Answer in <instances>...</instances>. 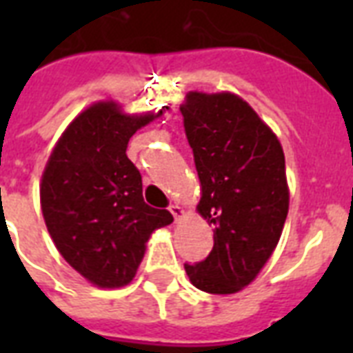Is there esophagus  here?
Here are the masks:
<instances>
[{
    "label": "esophagus",
    "instance_id": "esophagus-1",
    "mask_svg": "<svg viewBox=\"0 0 353 353\" xmlns=\"http://www.w3.org/2000/svg\"><path fill=\"white\" fill-rule=\"evenodd\" d=\"M170 212H172V216L176 218V221L179 220V218H183V214H185L179 205H170Z\"/></svg>",
    "mask_w": 353,
    "mask_h": 353
}]
</instances>
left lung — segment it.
<instances>
[{
	"instance_id": "8db88e82",
	"label": "left lung",
	"mask_w": 353,
	"mask_h": 353,
	"mask_svg": "<svg viewBox=\"0 0 353 353\" xmlns=\"http://www.w3.org/2000/svg\"><path fill=\"white\" fill-rule=\"evenodd\" d=\"M179 110L201 183L198 212L214 227L209 256L185 271L198 290L229 295L256 279L280 240L290 209L284 152L232 93L190 91Z\"/></svg>"
}]
</instances>
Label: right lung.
<instances>
[{
	"instance_id": "obj_1",
	"label": "right lung",
	"mask_w": 353,
	"mask_h": 353,
	"mask_svg": "<svg viewBox=\"0 0 353 353\" xmlns=\"http://www.w3.org/2000/svg\"><path fill=\"white\" fill-rule=\"evenodd\" d=\"M154 119L97 102L58 139L41 176L47 231L65 262L99 288L130 284L150 234L174 221L144 203L141 172L126 155L130 137Z\"/></svg>"
}]
</instances>
